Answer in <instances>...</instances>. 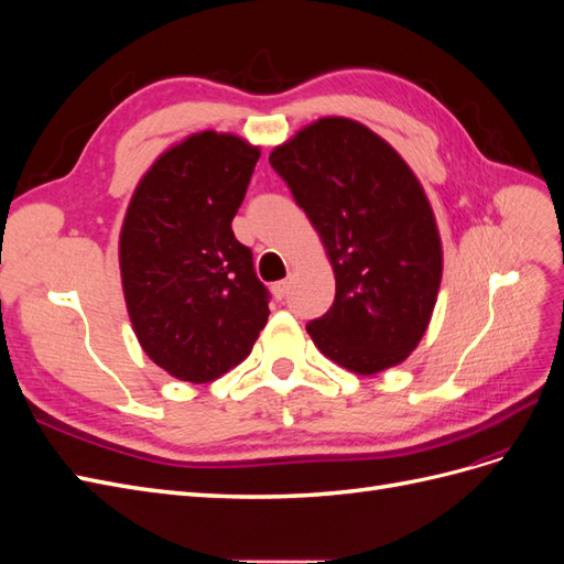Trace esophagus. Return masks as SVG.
<instances>
[{
  "label": "esophagus",
  "instance_id": "esophagus-1",
  "mask_svg": "<svg viewBox=\"0 0 564 564\" xmlns=\"http://www.w3.org/2000/svg\"><path fill=\"white\" fill-rule=\"evenodd\" d=\"M272 292H275V296H278L280 301L286 299V294H289V280H280V282L272 284Z\"/></svg>",
  "mask_w": 564,
  "mask_h": 564
}]
</instances>
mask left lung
<instances>
[{"label": "left lung", "mask_w": 564, "mask_h": 564, "mask_svg": "<svg viewBox=\"0 0 564 564\" xmlns=\"http://www.w3.org/2000/svg\"><path fill=\"white\" fill-rule=\"evenodd\" d=\"M311 218L336 278L332 308L305 324L315 346L355 373L412 352L437 301L442 245L431 202L381 135L324 117L270 152Z\"/></svg>", "instance_id": "8db88e82"}]
</instances>
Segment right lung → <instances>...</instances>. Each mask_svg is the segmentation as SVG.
I'll return each instance as SVG.
<instances>
[{
  "mask_svg": "<svg viewBox=\"0 0 564 564\" xmlns=\"http://www.w3.org/2000/svg\"><path fill=\"white\" fill-rule=\"evenodd\" d=\"M259 158L237 135L193 133L150 166L127 209V311L145 355L181 381L240 365L268 322L270 294L230 226Z\"/></svg>",
  "mask_w": 564,
  "mask_h": 564,
  "instance_id": "right-lung-1",
  "label": "right lung"
}]
</instances>
